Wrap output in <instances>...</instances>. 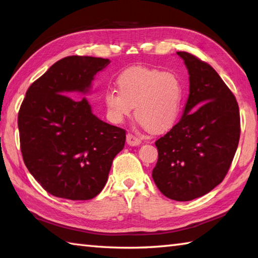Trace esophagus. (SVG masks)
<instances>
[{"mask_svg":"<svg viewBox=\"0 0 258 258\" xmlns=\"http://www.w3.org/2000/svg\"><path fill=\"white\" fill-rule=\"evenodd\" d=\"M126 142H127V144L130 146H139L142 143L141 139H139L138 136H134L133 134H130V133L126 135Z\"/></svg>","mask_w":258,"mask_h":258,"instance_id":"esophagus-1","label":"esophagus"}]
</instances>
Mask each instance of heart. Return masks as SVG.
I'll use <instances>...</instances> for the list:
<instances>
[{
    "mask_svg": "<svg viewBox=\"0 0 258 258\" xmlns=\"http://www.w3.org/2000/svg\"><path fill=\"white\" fill-rule=\"evenodd\" d=\"M118 90L104 93L107 116L120 124L135 106L140 123L154 133L165 132L176 124L183 105L184 90L178 76L146 67L126 69L116 79Z\"/></svg>",
    "mask_w": 258,
    "mask_h": 258,
    "instance_id": "1",
    "label": "heart"
}]
</instances>
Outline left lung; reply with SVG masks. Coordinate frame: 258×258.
<instances>
[{"instance_id":"obj_1","label":"left lung","mask_w":258,"mask_h":258,"mask_svg":"<svg viewBox=\"0 0 258 258\" xmlns=\"http://www.w3.org/2000/svg\"><path fill=\"white\" fill-rule=\"evenodd\" d=\"M189 75V94L179 122L156 141L152 177L163 195L186 202L216 187L237 150L240 120L236 98L211 65L177 52Z\"/></svg>"}]
</instances>
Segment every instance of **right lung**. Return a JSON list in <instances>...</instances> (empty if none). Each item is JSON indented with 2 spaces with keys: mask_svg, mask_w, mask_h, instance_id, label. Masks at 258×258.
<instances>
[{
  "mask_svg": "<svg viewBox=\"0 0 258 258\" xmlns=\"http://www.w3.org/2000/svg\"><path fill=\"white\" fill-rule=\"evenodd\" d=\"M109 63L93 56L64 57L26 92L18 119L22 155L33 177L53 196L95 197L124 149L125 131L93 114L85 97L95 75Z\"/></svg>",
  "mask_w": 258,
  "mask_h": 258,
  "instance_id": "1",
  "label": "right lung"
}]
</instances>
